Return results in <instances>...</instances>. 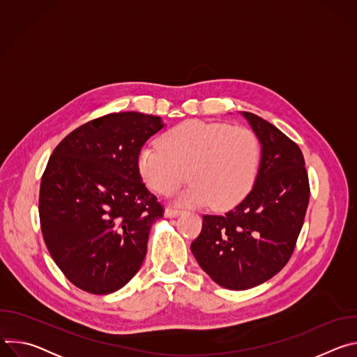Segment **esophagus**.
Masks as SVG:
<instances>
[{
    "instance_id": "obj_1",
    "label": "esophagus",
    "mask_w": 357,
    "mask_h": 357,
    "mask_svg": "<svg viewBox=\"0 0 357 357\" xmlns=\"http://www.w3.org/2000/svg\"><path fill=\"white\" fill-rule=\"evenodd\" d=\"M182 213V211H179V209H172V208H168L167 211H165V216L167 218H176V216H179Z\"/></svg>"
}]
</instances>
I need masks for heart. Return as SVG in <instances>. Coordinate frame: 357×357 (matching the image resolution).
Wrapping results in <instances>:
<instances>
[{
  "label": "heart",
  "mask_w": 357,
  "mask_h": 357,
  "mask_svg": "<svg viewBox=\"0 0 357 357\" xmlns=\"http://www.w3.org/2000/svg\"><path fill=\"white\" fill-rule=\"evenodd\" d=\"M260 161V141L250 128L186 120L165 131L160 144L142 145L137 169L151 190L164 196L174 193L188 175L192 183L176 200L192 206L211 202L223 211L251 192Z\"/></svg>",
  "instance_id": "heart-1"
}]
</instances>
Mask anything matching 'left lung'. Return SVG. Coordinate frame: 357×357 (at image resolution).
<instances>
[{"instance_id":"left-lung-1","label":"left lung","mask_w":357,"mask_h":357,"mask_svg":"<svg viewBox=\"0 0 357 357\" xmlns=\"http://www.w3.org/2000/svg\"><path fill=\"white\" fill-rule=\"evenodd\" d=\"M261 144L251 192L222 216L205 215L190 250L220 287L243 291L278 274L291 259L310 202L299 146L271 123L243 112Z\"/></svg>"}]
</instances>
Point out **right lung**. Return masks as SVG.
<instances>
[{
	"label": "right lung",
	"mask_w": 357,
	"mask_h": 357,
	"mask_svg": "<svg viewBox=\"0 0 357 357\" xmlns=\"http://www.w3.org/2000/svg\"><path fill=\"white\" fill-rule=\"evenodd\" d=\"M161 128L158 116L112 113L73 130L47 161L39 190L43 240L65 277L86 292L123 288L145 259L164 208L142 183L137 155Z\"/></svg>",
	"instance_id": "right-lung-1"
}]
</instances>
